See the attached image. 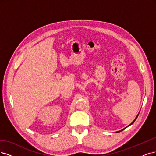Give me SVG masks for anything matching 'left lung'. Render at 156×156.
<instances>
[{
	"label": "left lung",
	"mask_w": 156,
	"mask_h": 156,
	"mask_svg": "<svg viewBox=\"0 0 156 156\" xmlns=\"http://www.w3.org/2000/svg\"><path fill=\"white\" fill-rule=\"evenodd\" d=\"M138 115H139V114H137V116L136 117V118L134 119V120L133 121V122H132V123H130V125H129V126H126V127H128V126H129L130 125H132V124H133V123H134V122H135V121H136V119H137V116H138ZM125 129H122V130H119V131H118V132H117V133H118V132H121V131H122V130H124Z\"/></svg>",
	"instance_id": "obj_1"
}]
</instances>
